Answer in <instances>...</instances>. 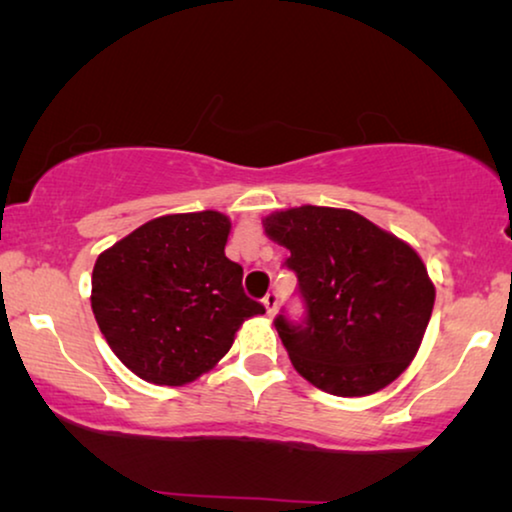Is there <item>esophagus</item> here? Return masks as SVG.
Here are the masks:
<instances>
[{
  "instance_id": "1",
  "label": "esophagus",
  "mask_w": 512,
  "mask_h": 512,
  "mask_svg": "<svg viewBox=\"0 0 512 512\" xmlns=\"http://www.w3.org/2000/svg\"><path fill=\"white\" fill-rule=\"evenodd\" d=\"M263 305H265V312H268V317H272V314H275V310H277V293L275 291L265 293Z\"/></svg>"
}]
</instances>
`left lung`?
<instances>
[{
    "label": "left lung",
    "mask_w": 512,
    "mask_h": 512,
    "mask_svg": "<svg viewBox=\"0 0 512 512\" xmlns=\"http://www.w3.org/2000/svg\"><path fill=\"white\" fill-rule=\"evenodd\" d=\"M289 249L303 321L277 314L293 368L335 396H368L396 380L422 345L433 289L417 251L352 209L296 207L263 221Z\"/></svg>",
    "instance_id": "obj_1"
}]
</instances>
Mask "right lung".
<instances>
[{
  "label": "right lung",
  "mask_w": 512,
  "mask_h": 512,
  "mask_svg": "<svg viewBox=\"0 0 512 512\" xmlns=\"http://www.w3.org/2000/svg\"><path fill=\"white\" fill-rule=\"evenodd\" d=\"M228 216L153 219L97 256L93 314L111 352L137 377L181 387L214 368L244 319L265 307L226 256Z\"/></svg>",
  "instance_id": "right-lung-1"
}]
</instances>
